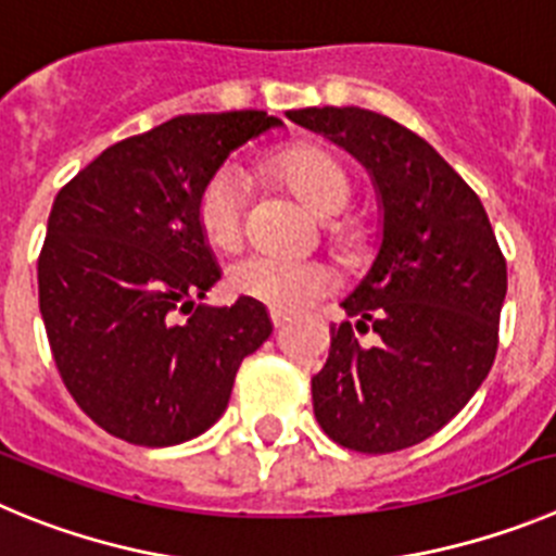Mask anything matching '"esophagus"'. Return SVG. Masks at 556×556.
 Segmentation results:
<instances>
[{"label": "esophagus", "instance_id": "34e87169", "mask_svg": "<svg viewBox=\"0 0 556 556\" xmlns=\"http://www.w3.org/2000/svg\"><path fill=\"white\" fill-rule=\"evenodd\" d=\"M285 321H288V315L279 313V309H271V324H274V329L285 327Z\"/></svg>", "mask_w": 556, "mask_h": 556}]
</instances>
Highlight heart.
Returning a JSON list of instances; mask_svg holds the SVG:
<instances>
[{
    "label": "heart",
    "mask_w": 556,
    "mask_h": 556,
    "mask_svg": "<svg viewBox=\"0 0 556 556\" xmlns=\"http://www.w3.org/2000/svg\"><path fill=\"white\" fill-rule=\"evenodd\" d=\"M274 174L315 216H334L349 202V177L338 160L318 147H290L274 157ZM197 222L210 247L229 252L241 243L247 224V179L227 166L199 193ZM227 288L279 313H296L332 288V271L318 260H282L247 254L227 268Z\"/></svg>",
    "instance_id": "b5f03b06"
}]
</instances>
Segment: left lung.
Masks as SVG:
<instances>
[{"label": "left lung", "mask_w": 556, "mask_h": 556, "mask_svg": "<svg viewBox=\"0 0 556 556\" xmlns=\"http://www.w3.org/2000/svg\"><path fill=\"white\" fill-rule=\"evenodd\" d=\"M368 168L382 243L340 307L327 365L313 377L324 432L363 454L415 446L446 427L488 377L498 349L507 263L482 202L421 135L363 108L288 110Z\"/></svg>", "instance_id": "1"}]
</instances>
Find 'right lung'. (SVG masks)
<instances>
[{
	"instance_id": "right-lung-1",
	"label": "right lung",
	"mask_w": 556,
	"mask_h": 556,
	"mask_svg": "<svg viewBox=\"0 0 556 556\" xmlns=\"http://www.w3.org/2000/svg\"><path fill=\"white\" fill-rule=\"evenodd\" d=\"M274 127L282 122L263 110L177 116L113 143L60 188L38 302L60 377L104 432L149 448L197 438L271 334L252 299L197 304L222 279L197 202L229 152Z\"/></svg>"
}]
</instances>
